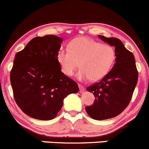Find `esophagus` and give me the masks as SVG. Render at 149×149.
Returning <instances> with one entry per match:
<instances>
[{
	"label": "esophagus",
	"instance_id": "obj_1",
	"mask_svg": "<svg viewBox=\"0 0 149 149\" xmlns=\"http://www.w3.org/2000/svg\"><path fill=\"white\" fill-rule=\"evenodd\" d=\"M78 86H79V93H83V92L85 91V87H84L82 85H80V84H79Z\"/></svg>",
	"mask_w": 149,
	"mask_h": 149
}]
</instances>
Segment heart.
I'll list each match as a JSON object with an SVG mask.
<instances>
[{"mask_svg":"<svg viewBox=\"0 0 149 149\" xmlns=\"http://www.w3.org/2000/svg\"><path fill=\"white\" fill-rule=\"evenodd\" d=\"M116 59V52L110 44H101L90 38L80 36L70 41L68 49L57 52L56 60L62 72L72 76L79 67V80L90 79L97 82L111 70Z\"/></svg>","mask_w":149,"mask_h":149,"instance_id":"obj_1","label":"heart"}]
</instances>
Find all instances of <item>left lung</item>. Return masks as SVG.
Instances as JSON below:
<instances>
[{
  "instance_id": "8db88e82",
  "label": "left lung",
  "mask_w": 149,
  "mask_h": 149,
  "mask_svg": "<svg viewBox=\"0 0 149 149\" xmlns=\"http://www.w3.org/2000/svg\"><path fill=\"white\" fill-rule=\"evenodd\" d=\"M105 42L115 47L116 63L100 81L90 86L87 91L95 97L92 105L85 108L87 114L95 120H105L120 114L130 103L138 82L134 56L120 39L98 35Z\"/></svg>"
}]
</instances>
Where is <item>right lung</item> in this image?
Listing matches in <instances>:
<instances>
[{
	"label": "right lung",
	"mask_w": 149,
	"mask_h": 149,
	"mask_svg": "<svg viewBox=\"0 0 149 149\" xmlns=\"http://www.w3.org/2000/svg\"><path fill=\"white\" fill-rule=\"evenodd\" d=\"M62 42L54 35L35 37L16 54L10 75L13 96L21 110L33 118H54L64 98L79 91L56 60Z\"/></svg>",
	"instance_id": "obj_1"
}]
</instances>
